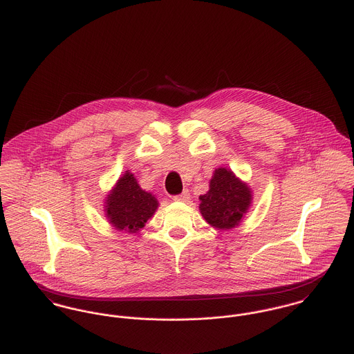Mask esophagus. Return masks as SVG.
<instances>
[{
  "instance_id": "obj_1",
  "label": "esophagus",
  "mask_w": 354,
  "mask_h": 354,
  "mask_svg": "<svg viewBox=\"0 0 354 354\" xmlns=\"http://www.w3.org/2000/svg\"><path fill=\"white\" fill-rule=\"evenodd\" d=\"M189 198H190V192H189L187 189H186V190H183L180 194H178V196H175V197H174V200H175V201H183V203H185V201H187Z\"/></svg>"
}]
</instances>
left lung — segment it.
Instances as JSON below:
<instances>
[{
    "label": "left lung",
    "instance_id": "1",
    "mask_svg": "<svg viewBox=\"0 0 354 354\" xmlns=\"http://www.w3.org/2000/svg\"><path fill=\"white\" fill-rule=\"evenodd\" d=\"M209 187V192L200 197L204 218L220 230L235 227L250 205L249 187L225 168L214 171Z\"/></svg>",
    "mask_w": 354,
    "mask_h": 354
}]
</instances>
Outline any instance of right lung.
I'll use <instances>...</instances> for the list:
<instances>
[{
    "label": "right lung",
    "mask_w": 354,
    "mask_h": 354,
    "mask_svg": "<svg viewBox=\"0 0 354 354\" xmlns=\"http://www.w3.org/2000/svg\"><path fill=\"white\" fill-rule=\"evenodd\" d=\"M157 207V200L142 190L133 174L126 172L108 196L106 214L116 228L136 232L153 216Z\"/></svg>",
    "instance_id": "add662e5"
}]
</instances>
